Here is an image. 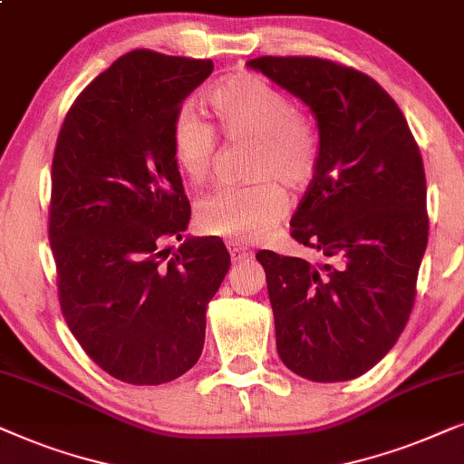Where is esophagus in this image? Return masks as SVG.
<instances>
[{
	"mask_svg": "<svg viewBox=\"0 0 464 464\" xmlns=\"http://www.w3.org/2000/svg\"><path fill=\"white\" fill-rule=\"evenodd\" d=\"M227 248L231 252L233 261H244V258H252V250L246 248V246L237 242H227Z\"/></svg>",
	"mask_w": 464,
	"mask_h": 464,
	"instance_id": "esophagus-1",
	"label": "esophagus"
}]
</instances>
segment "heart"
Instances as JSON below:
<instances>
[{
  "label": "heart",
  "instance_id": "1",
  "mask_svg": "<svg viewBox=\"0 0 464 464\" xmlns=\"http://www.w3.org/2000/svg\"><path fill=\"white\" fill-rule=\"evenodd\" d=\"M206 102L227 138L252 140L250 176L258 180L208 195L197 208V222L209 236L256 242L288 208L286 190L273 178L290 188H304L314 178L320 154L316 125L255 73L220 80ZM169 140L178 169L195 184L208 180L218 150L212 125L182 108L171 121Z\"/></svg>",
  "mask_w": 464,
  "mask_h": 464
}]
</instances>
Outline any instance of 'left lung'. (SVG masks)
I'll list each match as a JSON object with an SVG mask.
<instances>
[{"mask_svg":"<svg viewBox=\"0 0 464 464\" xmlns=\"http://www.w3.org/2000/svg\"><path fill=\"white\" fill-rule=\"evenodd\" d=\"M248 67L301 99L320 138L290 227L329 263L256 252L277 354L305 380H354L397 343L416 299L429 242L422 157L403 112L367 73L316 57H258Z\"/></svg>","mask_w":464,"mask_h":464,"instance_id":"1","label":"left lung"}]
</instances>
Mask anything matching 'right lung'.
Returning a JSON list of instances; mask_svg holds the SVG:
<instances>
[{
  "instance_id": "add662e5",
  "label": "right lung",
  "mask_w": 464,
  "mask_h": 464,
  "mask_svg": "<svg viewBox=\"0 0 464 464\" xmlns=\"http://www.w3.org/2000/svg\"><path fill=\"white\" fill-rule=\"evenodd\" d=\"M214 70L209 59L131 51L80 92L53 159L48 237L65 323L112 378L157 386L199 361L206 310L231 256L187 231L190 203L171 121Z\"/></svg>"
}]
</instances>
